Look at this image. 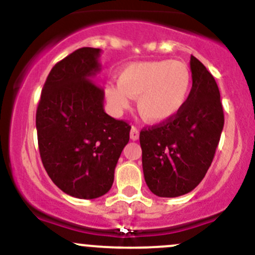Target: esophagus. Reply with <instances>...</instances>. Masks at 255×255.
Masks as SVG:
<instances>
[{"label": "esophagus", "mask_w": 255, "mask_h": 255, "mask_svg": "<svg viewBox=\"0 0 255 255\" xmlns=\"http://www.w3.org/2000/svg\"><path fill=\"white\" fill-rule=\"evenodd\" d=\"M138 138H139V129H138L137 127H134V126H133V127L130 128V139L137 140Z\"/></svg>", "instance_id": "esophagus-1"}]
</instances>
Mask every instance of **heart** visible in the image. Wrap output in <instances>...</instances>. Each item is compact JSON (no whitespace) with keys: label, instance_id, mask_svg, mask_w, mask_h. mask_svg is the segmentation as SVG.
Here are the masks:
<instances>
[{"label":"heart","instance_id":"obj_1","mask_svg":"<svg viewBox=\"0 0 255 255\" xmlns=\"http://www.w3.org/2000/svg\"><path fill=\"white\" fill-rule=\"evenodd\" d=\"M191 85V71L182 61H140L123 69L118 84L106 85V96L117 112L129 106V97L137 99V110L143 120L161 123L184 109Z\"/></svg>","mask_w":255,"mask_h":255}]
</instances>
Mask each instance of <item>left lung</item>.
<instances>
[{
    "instance_id": "left-lung-1",
    "label": "left lung",
    "mask_w": 255,
    "mask_h": 255,
    "mask_svg": "<svg viewBox=\"0 0 255 255\" xmlns=\"http://www.w3.org/2000/svg\"><path fill=\"white\" fill-rule=\"evenodd\" d=\"M192 87L174 118L139 134L144 179L159 197L192 191L206 175L225 125L220 90L204 64L191 55Z\"/></svg>"
}]
</instances>
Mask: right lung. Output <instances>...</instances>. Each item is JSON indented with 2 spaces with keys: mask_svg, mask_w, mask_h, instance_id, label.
<instances>
[{
  "mask_svg": "<svg viewBox=\"0 0 255 255\" xmlns=\"http://www.w3.org/2000/svg\"><path fill=\"white\" fill-rule=\"evenodd\" d=\"M96 48H80L56 63L42 90L37 115L42 163L70 196L97 199L110 191L115 168L129 140L130 126L104 110Z\"/></svg>",
  "mask_w": 255,
  "mask_h": 255,
  "instance_id": "add662e5",
  "label": "right lung"
}]
</instances>
